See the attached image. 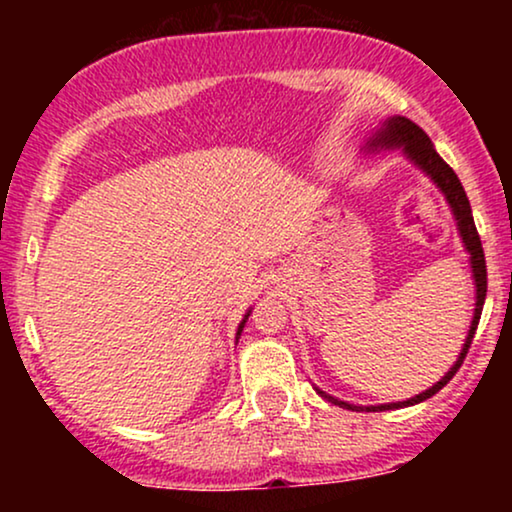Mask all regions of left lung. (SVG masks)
Returning <instances> with one entry per match:
<instances>
[{"label":"left lung","mask_w":512,"mask_h":512,"mask_svg":"<svg viewBox=\"0 0 512 512\" xmlns=\"http://www.w3.org/2000/svg\"><path fill=\"white\" fill-rule=\"evenodd\" d=\"M366 149L368 151L402 149L404 154H407L409 161H414V166H419L428 175V178L436 182V185L440 187V192H443L445 199H448L452 216H455V221H457V231H460L464 248H467V252H469V264H472L474 286H477V303H474V317H472V325H469L467 339H464L460 356H457L455 366H452L448 373H445L443 378L438 380L436 385L428 387L426 392H421V395L407 399V402L378 404V407H356V404L342 402V399L327 395V392H322L320 387H315L317 395L325 397L327 402L337 404V407H344V409H351V411H363V409H366V411H385V409H402V407H411V404L424 402V399L433 397L436 392L443 390V387L452 380V375L460 370L464 356H467L469 346H472L474 332H477L479 317H481V308H484V301H486V260H484V248H481V238L477 233V226H474L472 207H469V199H467V195H464L462 182L455 175V170H452L448 163H445L443 158L438 156V151L433 149V142L428 139V134L424 132V129L416 125V122L407 120V117H399V115L387 117V120L383 122V127H380L378 132H375L373 137L368 139Z\"/></svg>","instance_id":"8db88e82"}]
</instances>
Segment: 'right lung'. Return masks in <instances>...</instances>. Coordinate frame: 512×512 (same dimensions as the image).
I'll use <instances>...</instances> for the list:
<instances>
[{"label":"right lung","mask_w":512,"mask_h":512,"mask_svg":"<svg viewBox=\"0 0 512 512\" xmlns=\"http://www.w3.org/2000/svg\"><path fill=\"white\" fill-rule=\"evenodd\" d=\"M248 317H250V310H248V313H245V317H243V322H240V325H238V332H236V339L240 337V332H243V327H245V322H248Z\"/></svg>","instance_id":"1"}]
</instances>
